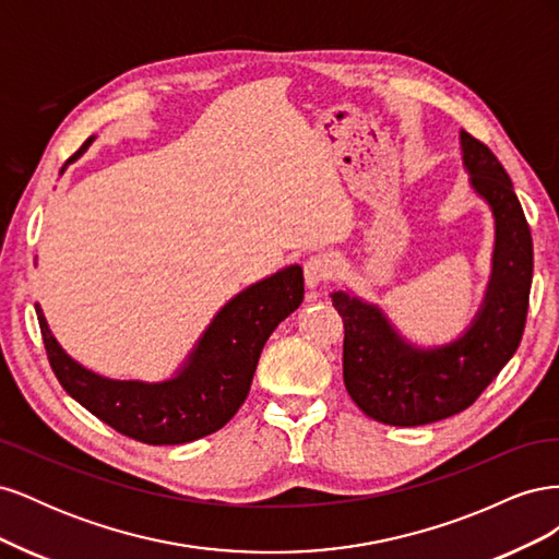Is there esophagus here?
Segmentation results:
<instances>
[{
	"instance_id": "esophagus-1",
	"label": "esophagus",
	"mask_w": 559,
	"mask_h": 559,
	"mask_svg": "<svg viewBox=\"0 0 559 559\" xmlns=\"http://www.w3.org/2000/svg\"><path fill=\"white\" fill-rule=\"evenodd\" d=\"M302 273H306V282L310 289H314V286L329 282L335 275V261L331 253H314V257H310L306 265H302Z\"/></svg>"
}]
</instances>
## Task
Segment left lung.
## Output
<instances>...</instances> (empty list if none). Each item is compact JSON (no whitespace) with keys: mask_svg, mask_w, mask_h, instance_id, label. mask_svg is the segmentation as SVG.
<instances>
[{"mask_svg":"<svg viewBox=\"0 0 559 559\" xmlns=\"http://www.w3.org/2000/svg\"><path fill=\"white\" fill-rule=\"evenodd\" d=\"M471 186L492 207L497 242L483 306L454 343L419 349L389 324L378 306L331 294L343 317L347 394L382 425L419 427L466 411L515 354L527 321L534 249L513 181L487 144L462 132Z\"/></svg>","mask_w":559,"mask_h":559,"instance_id":"obj_1","label":"left lung"}]
</instances>
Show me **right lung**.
Instances as JSON below:
<instances>
[{
  "instance_id": "obj_1",
  "label": "right lung",
  "mask_w": 559,
  "mask_h": 559,
  "mask_svg": "<svg viewBox=\"0 0 559 559\" xmlns=\"http://www.w3.org/2000/svg\"><path fill=\"white\" fill-rule=\"evenodd\" d=\"M91 142L93 138L67 163L76 160ZM302 292L300 265L251 284L216 312L179 373L151 384L109 380L83 368L58 345L41 308H35L50 368L67 394L134 441L179 445L218 431L240 411L265 341L300 306Z\"/></svg>"
}]
</instances>
